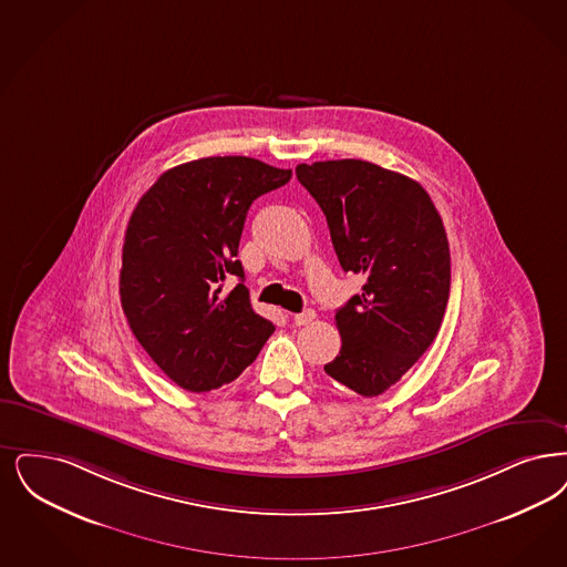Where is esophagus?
I'll list each match as a JSON object with an SVG mask.
<instances>
[{
	"instance_id": "obj_1",
	"label": "esophagus",
	"mask_w": 567,
	"mask_h": 567,
	"mask_svg": "<svg viewBox=\"0 0 567 567\" xmlns=\"http://www.w3.org/2000/svg\"><path fill=\"white\" fill-rule=\"evenodd\" d=\"M315 318H317L315 310H303V312H299V315H293V322L297 327H306V324L315 322Z\"/></svg>"
}]
</instances>
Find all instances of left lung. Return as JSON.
<instances>
[{"label":"left lung","mask_w":567,"mask_h":567,"mask_svg":"<svg viewBox=\"0 0 567 567\" xmlns=\"http://www.w3.org/2000/svg\"><path fill=\"white\" fill-rule=\"evenodd\" d=\"M343 272L363 291L336 312L340 354L324 371L361 396L396 384L436 338L452 287L447 234L426 189L364 159L299 164Z\"/></svg>","instance_id":"left-lung-1"}]
</instances>
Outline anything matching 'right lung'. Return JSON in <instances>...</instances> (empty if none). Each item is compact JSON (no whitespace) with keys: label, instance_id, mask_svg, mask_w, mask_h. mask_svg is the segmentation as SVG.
<instances>
[{"label":"right lung","instance_id":"right-lung-1","mask_svg":"<svg viewBox=\"0 0 567 567\" xmlns=\"http://www.w3.org/2000/svg\"><path fill=\"white\" fill-rule=\"evenodd\" d=\"M291 171L247 156L192 159L159 175L126 227L120 299L152 361L189 392L234 382L274 333L236 259L250 204ZM241 282L227 296V277Z\"/></svg>","mask_w":567,"mask_h":567}]
</instances>
